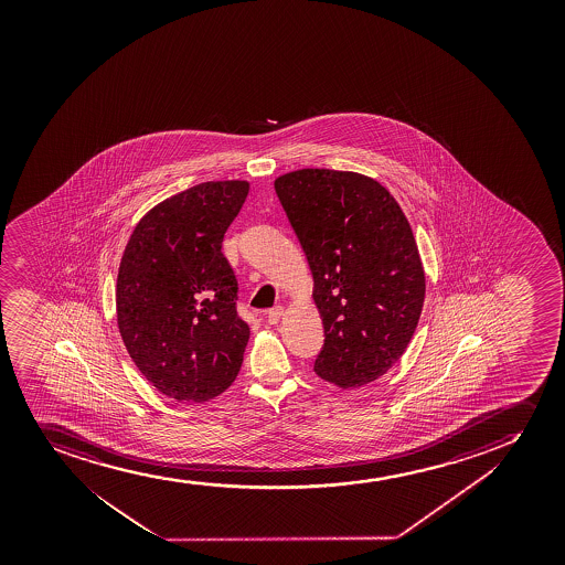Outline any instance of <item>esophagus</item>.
Masks as SVG:
<instances>
[{
	"instance_id": "esophagus-1",
	"label": "esophagus",
	"mask_w": 565,
	"mask_h": 565,
	"mask_svg": "<svg viewBox=\"0 0 565 565\" xmlns=\"http://www.w3.org/2000/svg\"><path fill=\"white\" fill-rule=\"evenodd\" d=\"M282 312H285V309H282V307H271V309H269V311L266 312L267 322H269V324H277V322H279L280 320V317H282Z\"/></svg>"
}]
</instances>
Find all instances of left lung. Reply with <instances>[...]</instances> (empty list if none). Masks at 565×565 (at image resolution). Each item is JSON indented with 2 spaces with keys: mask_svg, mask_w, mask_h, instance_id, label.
<instances>
[{
  "mask_svg": "<svg viewBox=\"0 0 565 565\" xmlns=\"http://www.w3.org/2000/svg\"><path fill=\"white\" fill-rule=\"evenodd\" d=\"M275 192L315 280L324 344L315 373L363 386L402 358L415 333L426 277L415 235L388 190L370 177L299 169Z\"/></svg>",
  "mask_w": 565,
  "mask_h": 565,
  "instance_id": "1",
  "label": "left lung"
}]
</instances>
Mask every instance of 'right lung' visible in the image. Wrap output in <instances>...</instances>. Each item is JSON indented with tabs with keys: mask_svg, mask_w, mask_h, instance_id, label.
<instances>
[{
	"mask_svg": "<svg viewBox=\"0 0 565 565\" xmlns=\"http://www.w3.org/2000/svg\"><path fill=\"white\" fill-rule=\"evenodd\" d=\"M248 182H202L137 224L117 279L118 330L147 381L177 402L203 403L239 373L248 343L237 279L222 241Z\"/></svg>",
	"mask_w": 565,
	"mask_h": 565,
	"instance_id": "obj_1",
	"label": "right lung"
}]
</instances>
